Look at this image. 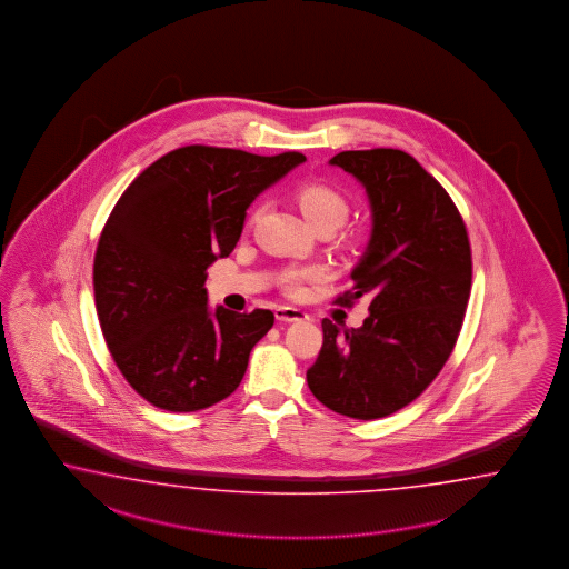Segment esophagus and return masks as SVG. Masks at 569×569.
<instances>
[{"instance_id": "1", "label": "esophagus", "mask_w": 569, "mask_h": 569, "mask_svg": "<svg viewBox=\"0 0 569 569\" xmlns=\"http://www.w3.org/2000/svg\"><path fill=\"white\" fill-rule=\"evenodd\" d=\"M276 319L277 321H283V323H293V321H308L310 317L300 308L277 307Z\"/></svg>"}]
</instances>
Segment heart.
Instances as JSON below:
<instances>
[{
    "instance_id": "obj_1",
    "label": "heart",
    "mask_w": 569,
    "mask_h": 569,
    "mask_svg": "<svg viewBox=\"0 0 569 569\" xmlns=\"http://www.w3.org/2000/svg\"><path fill=\"white\" fill-rule=\"evenodd\" d=\"M296 200L300 204V211L315 228L325 226V223L338 228L350 213L348 199L333 186L319 184V182L300 186L296 190ZM319 277H321V269H317V267L290 269L281 277V286L290 296H298V293L305 292V283L317 281Z\"/></svg>"
}]
</instances>
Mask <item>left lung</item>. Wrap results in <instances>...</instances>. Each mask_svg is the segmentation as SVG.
<instances>
[{
	"mask_svg": "<svg viewBox=\"0 0 569 569\" xmlns=\"http://www.w3.org/2000/svg\"><path fill=\"white\" fill-rule=\"evenodd\" d=\"M331 166L369 197L372 230L336 305L369 298L358 329L323 319V348L307 370L312 396L338 415L372 420L416 400L443 369L460 336L472 254L458 207L412 154L343 151Z\"/></svg>",
	"mask_w": 569,
	"mask_h": 569,
	"instance_id": "obj_1",
	"label": "left lung"
}]
</instances>
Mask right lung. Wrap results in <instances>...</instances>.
I'll return each instance as SVG.
<instances>
[{
  "label": "right lung",
  "mask_w": 569,
  "mask_h": 569,
  "mask_svg": "<svg viewBox=\"0 0 569 569\" xmlns=\"http://www.w3.org/2000/svg\"><path fill=\"white\" fill-rule=\"evenodd\" d=\"M302 161L190 144L157 159L116 202L94 252V307L123 379L149 403L197 412L238 389L276 317L211 312L207 269L238 244L250 202Z\"/></svg>",
  "instance_id": "obj_1"
}]
</instances>
